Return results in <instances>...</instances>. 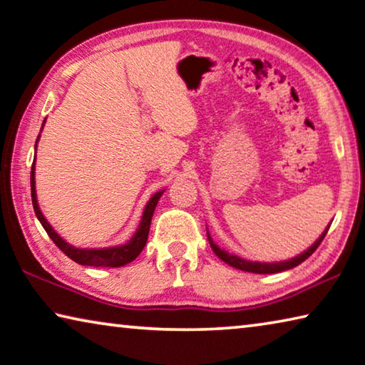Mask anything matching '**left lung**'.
<instances>
[{
    "mask_svg": "<svg viewBox=\"0 0 365 365\" xmlns=\"http://www.w3.org/2000/svg\"><path fill=\"white\" fill-rule=\"evenodd\" d=\"M328 229H329V227H327L325 232H323V234L320 235V239H318V240L315 242V244L309 248L307 252H304L302 255H299V257L292 258V259H287V262H279V263H257V262H247V259H242V258L235 257V255H229L227 252L221 250V248H219L216 244H214L212 239L210 237V234H207V240H210V245H211V248H212V252L216 253V255H217L219 258H221L222 262H225V263L230 264V266H234V268L242 269V271H248V273H257V274H274V273H281V271L296 268V266H299L300 263L305 262V259H307V258L312 255V253H314V252L317 250L318 245L322 244V240L325 239Z\"/></svg>",
    "mask_w": 365,
    "mask_h": 365,
    "instance_id": "left-lung-1",
    "label": "left lung"
}]
</instances>
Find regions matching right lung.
Here are the masks:
<instances>
[{
  "instance_id": "1",
  "label": "right lung",
  "mask_w": 365,
  "mask_h": 365,
  "mask_svg": "<svg viewBox=\"0 0 365 365\" xmlns=\"http://www.w3.org/2000/svg\"><path fill=\"white\" fill-rule=\"evenodd\" d=\"M36 149H37V144H36ZM34 170H36V160L32 162V170H31V193H32V205H34V211H36V216L38 217L40 224L43 225V229L47 230L50 239L55 242V245L60 248L66 257L71 258L73 262H76L79 264H86V266H94V268H99V266H102V268H118V266H125L126 263L133 262V259L143 252V248L148 242L149 225H151L155 205H158V201L164 192L155 193L153 198L149 200V203L146 205V210L143 212L140 229H138L136 234L131 237L128 244L120 245V247H112V248H101V250H94V248H91V250H88V248H74L73 245L66 244V242L63 240L53 229H51V225L47 222V219L43 217L42 211H40V207L37 205V195H36V172Z\"/></svg>"
}]
</instances>
